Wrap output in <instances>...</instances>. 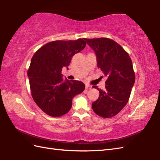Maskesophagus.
Listing matches in <instances>:
<instances>
[{
  "label": "esophagus",
  "instance_id": "esophagus-1",
  "mask_svg": "<svg viewBox=\"0 0 160 160\" xmlns=\"http://www.w3.org/2000/svg\"><path fill=\"white\" fill-rule=\"evenodd\" d=\"M85 88L88 89H91L92 88V87H91V85H89L86 84V85H85Z\"/></svg>",
  "mask_w": 160,
  "mask_h": 160
}]
</instances>
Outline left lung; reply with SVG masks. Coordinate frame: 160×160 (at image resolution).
Listing matches in <instances>:
<instances>
[{"mask_svg":"<svg viewBox=\"0 0 160 160\" xmlns=\"http://www.w3.org/2000/svg\"><path fill=\"white\" fill-rule=\"evenodd\" d=\"M84 39L95 52L98 66L108 78L105 91L93 86L99 91V97L92 103V109L101 118H112L129 101L135 79L132 61L123 48L112 39Z\"/></svg>","mask_w":160,"mask_h":160,"instance_id":"left-lung-1","label":"left lung"}]
</instances>
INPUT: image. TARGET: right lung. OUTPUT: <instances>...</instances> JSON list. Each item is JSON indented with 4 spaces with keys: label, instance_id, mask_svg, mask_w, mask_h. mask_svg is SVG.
I'll use <instances>...</instances> for the list:
<instances>
[{
    "label": "right lung",
    "instance_id": "add662e5",
    "mask_svg": "<svg viewBox=\"0 0 160 160\" xmlns=\"http://www.w3.org/2000/svg\"><path fill=\"white\" fill-rule=\"evenodd\" d=\"M85 46L83 38L53 41L41 47L32 57L27 71L31 95L38 107L51 117L68 113L72 98L85 88L81 81H63L61 74L62 67H68L72 57Z\"/></svg>",
    "mask_w": 160,
    "mask_h": 160
}]
</instances>
